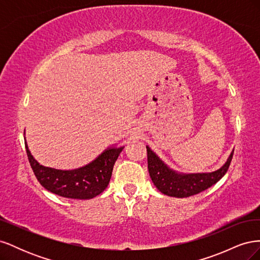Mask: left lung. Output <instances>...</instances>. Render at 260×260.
I'll return each mask as SVG.
<instances>
[{"mask_svg": "<svg viewBox=\"0 0 260 260\" xmlns=\"http://www.w3.org/2000/svg\"><path fill=\"white\" fill-rule=\"evenodd\" d=\"M146 149L148 172L154 185L162 194L178 199L199 194L217 183L229 169L233 156L232 151L223 166L216 171L203 174H182L171 169L152 151L151 147L146 145Z\"/></svg>", "mask_w": 260, "mask_h": 260, "instance_id": "obj_1", "label": "left lung"}]
</instances>
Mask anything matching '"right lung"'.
<instances>
[{
	"instance_id": "obj_1",
	"label": "right lung",
	"mask_w": 260,
	"mask_h": 260,
	"mask_svg": "<svg viewBox=\"0 0 260 260\" xmlns=\"http://www.w3.org/2000/svg\"><path fill=\"white\" fill-rule=\"evenodd\" d=\"M25 145L30 166L40 184L61 198L74 200H90L105 190L111 180L115 161L124 147L111 146L83 167L60 170L39 164L31 155L27 142Z\"/></svg>"
}]
</instances>
